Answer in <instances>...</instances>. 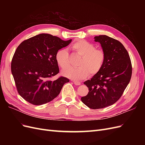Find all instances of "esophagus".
<instances>
[{
    "label": "esophagus",
    "mask_w": 145,
    "mask_h": 145,
    "mask_svg": "<svg viewBox=\"0 0 145 145\" xmlns=\"http://www.w3.org/2000/svg\"><path fill=\"white\" fill-rule=\"evenodd\" d=\"M72 82H73L74 83V85H80V82H79L74 81V80H72Z\"/></svg>",
    "instance_id": "34e87169"
}]
</instances>
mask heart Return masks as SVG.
Wrapping results in <instances>:
<instances>
[{
  "mask_svg": "<svg viewBox=\"0 0 145 145\" xmlns=\"http://www.w3.org/2000/svg\"><path fill=\"white\" fill-rule=\"evenodd\" d=\"M73 51L82 56L77 68L68 67L62 70V74L73 80L84 79L91 75H95L102 69L105 59V52L95 49L94 45L85 40H77L71 46ZM56 60L60 67L64 68L69 65V57L64 49L59 50L56 54Z\"/></svg>",
  "mask_w": 145,
  "mask_h": 145,
  "instance_id": "heart-1",
  "label": "heart"
}]
</instances>
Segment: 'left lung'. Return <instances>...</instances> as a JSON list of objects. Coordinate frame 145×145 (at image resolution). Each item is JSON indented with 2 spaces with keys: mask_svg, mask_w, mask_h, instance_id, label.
<instances>
[{
  "mask_svg": "<svg viewBox=\"0 0 145 145\" xmlns=\"http://www.w3.org/2000/svg\"><path fill=\"white\" fill-rule=\"evenodd\" d=\"M94 41L100 43L105 52V62L100 71L84 82L89 92L81 100L96 109L110 106L120 98L130 82L132 65L128 51L119 41L106 35L95 36Z\"/></svg>",
  "mask_w": 145,
  "mask_h": 145,
  "instance_id": "1",
  "label": "left lung"
}]
</instances>
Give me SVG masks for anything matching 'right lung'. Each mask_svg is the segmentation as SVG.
I'll return each instance as SVG.
<instances>
[{
  "label": "right lung",
  "mask_w": 145,
  "mask_h": 145,
  "mask_svg": "<svg viewBox=\"0 0 145 145\" xmlns=\"http://www.w3.org/2000/svg\"><path fill=\"white\" fill-rule=\"evenodd\" d=\"M71 41L42 33L20 43L12 59L11 72L22 97L31 104L41 105L59 94L69 80L65 77L54 81L50 78L59 72L57 52Z\"/></svg>",
  "instance_id": "obj_1"
}]
</instances>
